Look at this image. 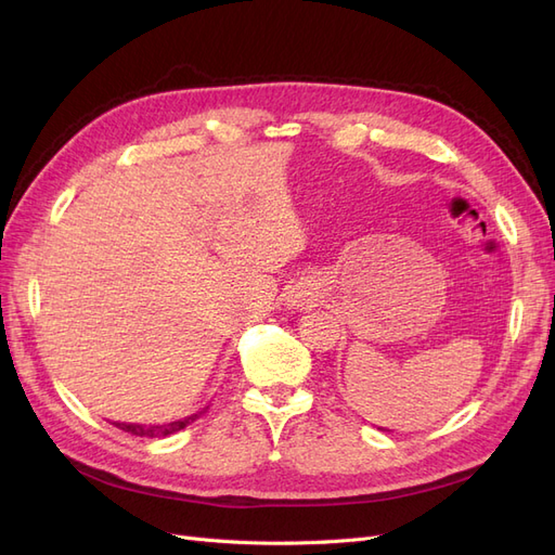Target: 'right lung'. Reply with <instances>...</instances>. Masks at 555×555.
<instances>
[{"label": "right lung", "instance_id": "obj_1", "mask_svg": "<svg viewBox=\"0 0 555 555\" xmlns=\"http://www.w3.org/2000/svg\"><path fill=\"white\" fill-rule=\"evenodd\" d=\"M208 408H204L201 412L192 414V416H184L180 418V422H171V424H157V426H141V424H120L115 422L113 426H117L125 433H131V435H139V438H166V435H173L178 430H182L184 426H190L192 422H196V418L204 414Z\"/></svg>", "mask_w": 555, "mask_h": 555}]
</instances>
